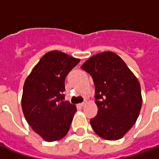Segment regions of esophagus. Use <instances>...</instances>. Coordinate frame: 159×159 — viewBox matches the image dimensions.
Instances as JSON below:
<instances>
[{
    "mask_svg": "<svg viewBox=\"0 0 159 159\" xmlns=\"http://www.w3.org/2000/svg\"><path fill=\"white\" fill-rule=\"evenodd\" d=\"M79 105L80 106H81V107H82V106H85V102H82V103H79Z\"/></svg>",
    "mask_w": 159,
    "mask_h": 159,
    "instance_id": "34e87169",
    "label": "esophagus"
}]
</instances>
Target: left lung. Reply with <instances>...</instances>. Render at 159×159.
Returning a JSON list of instances; mask_svg holds the SVG:
<instances>
[{
    "instance_id": "1",
    "label": "left lung",
    "mask_w": 159,
    "mask_h": 159,
    "mask_svg": "<svg viewBox=\"0 0 159 159\" xmlns=\"http://www.w3.org/2000/svg\"><path fill=\"white\" fill-rule=\"evenodd\" d=\"M81 68L95 84L98 111L90 124L97 135L118 140L135 124L142 106L140 84L123 59L111 51L89 57Z\"/></svg>"
}]
</instances>
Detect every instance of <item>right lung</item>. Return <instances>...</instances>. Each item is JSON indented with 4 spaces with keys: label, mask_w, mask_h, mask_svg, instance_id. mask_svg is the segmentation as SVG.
<instances>
[{
    "label": "right lung",
    "mask_w": 159,
    "mask_h": 159,
    "mask_svg": "<svg viewBox=\"0 0 159 159\" xmlns=\"http://www.w3.org/2000/svg\"><path fill=\"white\" fill-rule=\"evenodd\" d=\"M80 62L61 51L46 53L24 83L21 106L26 121L44 141L63 138L77 107L64 102L65 78Z\"/></svg>",
    "instance_id": "obj_1"
}]
</instances>
